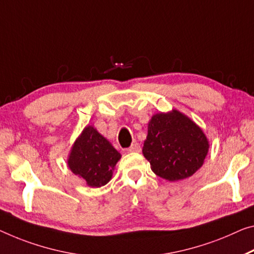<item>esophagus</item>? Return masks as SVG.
<instances>
[{
	"instance_id": "34e87169",
	"label": "esophagus",
	"mask_w": 254,
	"mask_h": 254,
	"mask_svg": "<svg viewBox=\"0 0 254 254\" xmlns=\"http://www.w3.org/2000/svg\"><path fill=\"white\" fill-rule=\"evenodd\" d=\"M127 151H128V152H130V153H134V152H139V151H140V146H139V144H138V143H134V144H131V146H130V147H128Z\"/></svg>"
}]
</instances>
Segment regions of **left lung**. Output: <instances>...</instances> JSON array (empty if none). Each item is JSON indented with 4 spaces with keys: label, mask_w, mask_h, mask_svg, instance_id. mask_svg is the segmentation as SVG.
<instances>
[{
    "label": "left lung",
    "mask_w": 254,
    "mask_h": 254,
    "mask_svg": "<svg viewBox=\"0 0 254 254\" xmlns=\"http://www.w3.org/2000/svg\"><path fill=\"white\" fill-rule=\"evenodd\" d=\"M210 144L202 128L173 109L152 116L143 154L155 175L169 182L189 178L204 163Z\"/></svg>",
    "instance_id": "8db88e82"
}]
</instances>
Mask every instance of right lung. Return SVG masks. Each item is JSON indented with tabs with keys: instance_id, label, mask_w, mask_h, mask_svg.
Segmentation results:
<instances>
[{
	"instance_id": "right-lung-1",
	"label": "right lung",
	"mask_w": 254,
	"mask_h": 254,
	"mask_svg": "<svg viewBox=\"0 0 254 254\" xmlns=\"http://www.w3.org/2000/svg\"><path fill=\"white\" fill-rule=\"evenodd\" d=\"M120 158L112 144L94 126L87 125L73 142L67 163L87 186L101 187L110 182Z\"/></svg>"
}]
</instances>
